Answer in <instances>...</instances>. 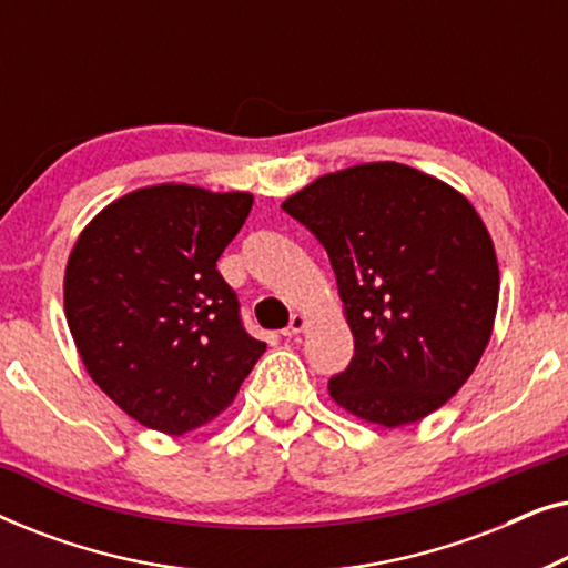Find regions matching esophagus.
<instances>
[{
    "instance_id": "34e87169",
    "label": "esophagus",
    "mask_w": 568,
    "mask_h": 568,
    "mask_svg": "<svg viewBox=\"0 0 568 568\" xmlns=\"http://www.w3.org/2000/svg\"><path fill=\"white\" fill-rule=\"evenodd\" d=\"M307 328V317L305 315H292V321H290V325H286V328L282 331V336H286V338H292V336H300L302 331Z\"/></svg>"
}]
</instances>
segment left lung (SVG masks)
<instances>
[{
	"label": "left lung",
	"mask_w": 568,
	"mask_h": 568,
	"mask_svg": "<svg viewBox=\"0 0 568 568\" xmlns=\"http://www.w3.org/2000/svg\"><path fill=\"white\" fill-rule=\"evenodd\" d=\"M282 209L328 253L354 333L331 398L390 429L445 406L499 305V263L470 201L422 170L367 162L317 178Z\"/></svg>",
	"instance_id": "left-lung-1"
}]
</instances>
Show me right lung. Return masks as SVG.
Here are the masks:
<instances>
[{"mask_svg": "<svg viewBox=\"0 0 568 568\" xmlns=\"http://www.w3.org/2000/svg\"><path fill=\"white\" fill-rule=\"evenodd\" d=\"M243 191L162 183L108 204L64 276L69 331L100 390L146 429H199L266 352L216 261L251 214Z\"/></svg>", "mask_w": 568, "mask_h": 568, "instance_id": "right-lung-1", "label": "right lung"}]
</instances>
